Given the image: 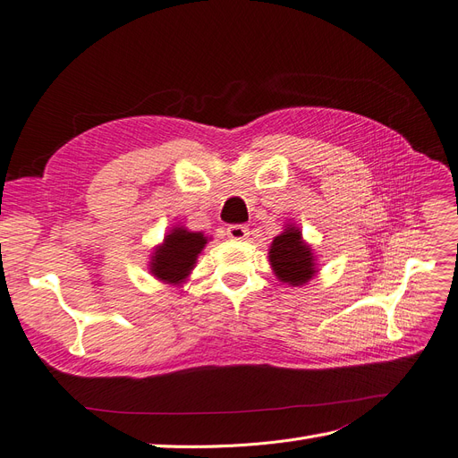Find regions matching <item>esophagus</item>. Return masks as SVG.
<instances>
[{
  "label": "esophagus",
  "mask_w": 458,
  "mask_h": 458,
  "mask_svg": "<svg viewBox=\"0 0 458 458\" xmlns=\"http://www.w3.org/2000/svg\"><path fill=\"white\" fill-rule=\"evenodd\" d=\"M248 227L246 225H239V224H234V225H229L227 227V237L229 239H234V241H242V239H246L248 237Z\"/></svg>",
  "instance_id": "esophagus-1"
}]
</instances>
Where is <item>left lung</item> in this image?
Wrapping results in <instances>:
<instances>
[{
  "label": "left lung",
  "instance_id": "obj_1",
  "mask_svg": "<svg viewBox=\"0 0 458 458\" xmlns=\"http://www.w3.org/2000/svg\"><path fill=\"white\" fill-rule=\"evenodd\" d=\"M269 261L275 275L283 283L293 286L308 283L315 275V259L311 248L301 241V231L296 227H286L284 233L275 237Z\"/></svg>",
  "mask_w": 458,
  "mask_h": 458
}]
</instances>
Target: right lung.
I'll return each mask as SVG.
<instances>
[{
  "label": "right lung",
  "mask_w": 458,
  "mask_h": 458,
  "mask_svg": "<svg viewBox=\"0 0 458 458\" xmlns=\"http://www.w3.org/2000/svg\"><path fill=\"white\" fill-rule=\"evenodd\" d=\"M206 244L202 233H191L183 227H175L164 244L157 248L150 261V271L164 283H182L189 271L195 267L197 256Z\"/></svg>",
  "instance_id": "right-lung-1"
}]
</instances>
